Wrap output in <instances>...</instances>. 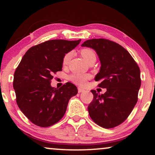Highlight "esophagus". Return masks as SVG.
<instances>
[{"label": "esophagus", "instance_id": "34e87169", "mask_svg": "<svg viewBox=\"0 0 155 155\" xmlns=\"http://www.w3.org/2000/svg\"><path fill=\"white\" fill-rule=\"evenodd\" d=\"M85 91L83 90V89H82V88H81V87H78V93H81V92H83V91Z\"/></svg>", "mask_w": 155, "mask_h": 155}]
</instances>
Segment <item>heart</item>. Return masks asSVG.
<instances>
[{
    "label": "heart",
    "instance_id": "1",
    "mask_svg": "<svg viewBox=\"0 0 155 155\" xmlns=\"http://www.w3.org/2000/svg\"><path fill=\"white\" fill-rule=\"evenodd\" d=\"M81 54L83 57L84 60L87 63L90 61H96V55L93 50L90 48H83L81 51ZM72 53L71 52H68L64 55L63 58V65H66L69 63L70 58H71ZM90 78L89 74H73L70 77V79L71 80L73 83H74L77 85H84L86 83L88 78Z\"/></svg>",
    "mask_w": 155,
    "mask_h": 155
}]
</instances>
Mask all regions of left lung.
<instances>
[{"instance_id": "obj_1", "label": "left lung", "mask_w": 155, "mask_h": 155, "mask_svg": "<svg viewBox=\"0 0 155 155\" xmlns=\"http://www.w3.org/2000/svg\"><path fill=\"white\" fill-rule=\"evenodd\" d=\"M81 46L94 49L101 66L95 77L103 94L91 90L94 99L87 107L93 121L104 128L117 127L124 121L137 102L141 86L140 70L129 52L120 44L106 39H92Z\"/></svg>"}]
</instances>
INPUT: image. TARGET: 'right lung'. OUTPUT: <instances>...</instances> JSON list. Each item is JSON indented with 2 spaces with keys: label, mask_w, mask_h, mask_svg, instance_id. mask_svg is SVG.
I'll list each match as a JSON object with an SVG mask.
<instances>
[{
  "label": "right lung",
  "mask_w": 155,
  "mask_h": 155,
  "mask_svg": "<svg viewBox=\"0 0 155 155\" xmlns=\"http://www.w3.org/2000/svg\"><path fill=\"white\" fill-rule=\"evenodd\" d=\"M81 40H52L31 47L15 70L13 86L16 103L34 124L48 127L64 116L69 100L78 93L71 83L59 89L51 85L52 74L61 71L63 58Z\"/></svg>",
  "instance_id": "add662e5"
}]
</instances>
